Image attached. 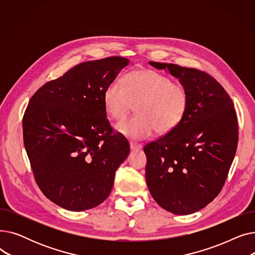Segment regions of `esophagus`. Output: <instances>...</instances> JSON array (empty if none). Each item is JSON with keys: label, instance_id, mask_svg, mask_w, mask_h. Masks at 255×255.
<instances>
[{"label": "esophagus", "instance_id": "esophagus-1", "mask_svg": "<svg viewBox=\"0 0 255 255\" xmlns=\"http://www.w3.org/2000/svg\"><path fill=\"white\" fill-rule=\"evenodd\" d=\"M142 148V145L139 143H135V142H130V149L132 151H138Z\"/></svg>", "mask_w": 255, "mask_h": 255}]
</instances>
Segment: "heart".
<instances>
[{"mask_svg": "<svg viewBox=\"0 0 255 255\" xmlns=\"http://www.w3.org/2000/svg\"><path fill=\"white\" fill-rule=\"evenodd\" d=\"M188 102L182 85L152 69L129 72L123 83L115 80L103 94L105 112L116 121L123 120L135 104L137 115L117 125V130L131 139L148 138L156 131L169 133L183 121Z\"/></svg>", "mask_w": 255, "mask_h": 255, "instance_id": "1", "label": "heart"}]
</instances>
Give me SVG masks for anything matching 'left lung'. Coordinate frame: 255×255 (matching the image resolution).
<instances>
[{
	"label": "left lung",
	"instance_id": "1",
	"mask_svg": "<svg viewBox=\"0 0 255 255\" xmlns=\"http://www.w3.org/2000/svg\"><path fill=\"white\" fill-rule=\"evenodd\" d=\"M149 64L177 77L189 102L178 127L144 145L146 185L160 207L188 215L209 205L225 183L238 146L236 111L210 74L176 64Z\"/></svg>",
	"mask_w": 255,
	"mask_h": 255
}]
</instances>
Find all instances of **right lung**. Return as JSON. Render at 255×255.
Here are the masks:
<instances>
[{"mask_svg":"<svg viewBox=\"0 0 255 255\" xmlns=\"http://www.w3.org/2000/svg\"><path fill=\"white\" fill-rule=\"evenodd\" d=\"M129 60L78 64L32 96L22 119L23 143L35 181L52 203L85 211L109 197L127 139L106 119L103 94Z\"/></svg>","mask_w":255,"mask_h":255,"instance_id":"right-lung-1","label":"right lung"}]
</instances>
